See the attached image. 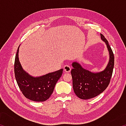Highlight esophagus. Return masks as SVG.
<instances>
[{
    "instance_id": "1",
    "label": "esophagus",
    "mask_w": 126,
    "mask_h": 126,
    "mask_svg": "<svg viewBox=\"0 0 126 126\" xmlns=\"http://www.w3.org/2000/svg\"><path fill=\"white\" fill-rule=\"evenodd\" d=\"M71 71V67L69 65H65L64 67V71L65 72H69Z\"/></svg>"
}]
</instances>
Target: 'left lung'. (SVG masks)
Wrapping results in <instances>:
<instances>
[{
	"label": "left lung",
	"mask_w": 126,
	"mask_h": 126,
	"mask_svg": "<svg viewBox=\"0 0 126 126\" xmlns=\"http://www.w3.org/2000/svg\"><path fill=\"white\" fill-rule=\"evenodd\" d=\"M101 39L106 43L110 53V61L103 71L92 73L82 67L77 62L72 63L71 71L73 88L77 96L82 99H91L97 96L108 86L113 70L114 58L108 40L101 34Z\"/></svg>",
	"instance_id": "obj_1"
}]
</instances>
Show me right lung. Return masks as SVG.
<instances>
[{"label":"right lung","mask_w":126,"mask_h":126,"mask_svg":"<svg viewBox=\"0 0 126 126\" xmlns=\"http://www.w3.org/2000/svg\"><path fill=\"white\" fill-rule=\"evenodd\" d=\"M19 48L15 58L14 74L17 84L23 94L31 101L43 102L47 100L53 92L57 81L63 73V69L39 77H33L26 73L19 61Z\"/></svg>","instance_id":"1"}]
</instances>
